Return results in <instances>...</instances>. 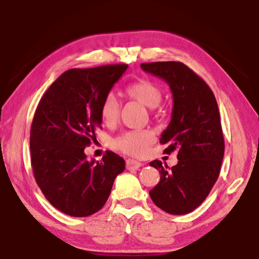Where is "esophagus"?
Returning a JSON list of instances; mask_svg holds the SVG:
<instances>
[{"mask_svg": "<svg viewBox=\"0 0 259 259\" xmlns=\"http://www.w3.org/2000/svg\"><path fill=\"white\" fill-rule=\"evenodd\" d=\"M125 166L128 168L129 171H133V170H138V168L142 166V163L138 162V161H135V159H131L128 158L125 162Z\"/></svg>", "mask_w": 259, "mask_h": 259, "instance_id": "34e87169", "label": "esophagus"}]
</instances>
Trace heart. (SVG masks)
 Returning <instances> with one entry per match:
<instances>
[{
  "label": "heart",
  "instance_id": "1",
  "mask_svg": "<svg viewBox=\"0 0 259 259\" xmlns=\"http://www.w3.org/2000/svg\"><path fill=\"white\" fill-rule=\"evenodd\" d=\"M125 92L128 95L149 109H155L162 101L163 94L156 83L149 80H139L129 84ZM120 105L113 94H109L101 106V116L106 125H113L119 119ZM154 142V135L149 130H130L121 134L113 140V147L130 156H143Z\"/></svg>",
  "mask_w": 259,
  "mask_h": 259
}]
</instances>
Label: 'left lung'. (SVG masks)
Returning a JSON list of instances; mask_svg holds the SVG:
<instances>
[{"instance_id":"8db88e82","label":"left lung","mask_w":259,"mask_h":259,"mask_svg":"<svg viewBox=\"0 0 259 259\" xmlns=\"http://www.w3.org/2000/svg\"><path fill=\"white\" fill-rule=\"evenodd\" d=\"M140 67L170 86L171 121L159 143L167 145L166 154L178 152V164L171 168L158 159L149 163L161 175L149 196L168 214L190 213L208 196L222 165L224 138L218 103L207 83L186 64L170 61Z\"/></svg>"}]
</instances>
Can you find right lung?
I'll return each instance as SVG.
<instances>
[{
	"mask_svg": "<svg viewBox=\"0 0 259 259\" xmlns=\"http://www.w3.org/2000/svg\"><path fill=\"white\" fill-rule=\"evenodd\" d=\"M128 69L110 64L63 72L39 101L30 129L31 166L45 198L62 213L84 218L100 210L124 159L107 150L87 161L84 148L101 128V106Z\"/></svg>",
	"mask_w": 259,
	"mask_h": 259,
	"instance_id": "1",
	"label": "right lung"
}]
</instances>
